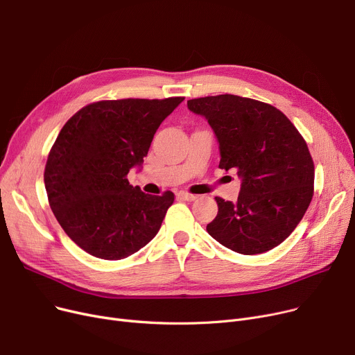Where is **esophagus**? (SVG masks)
Returning a JSON list of instances; mask_svg holds the SVG:
<instances>
[{"mask_svg": "<svg viewBox=\"0 0 355 355\" xmlns=\"http://www.w3.org/2000/svg\"><path fill=\"white\" fill-rule=\"evenodd\" d=\"M178 198L180 200H185V201H194L197 198V196L190 194V193H185V191H181V193H178Z\"/></svg>", "mask_w": 355, "mask_h": 355, "instance_id": "1", "label": "esophagus"}]
</instances>
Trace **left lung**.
Here are the masks:
<instances>
[{
    "mask_svg": "<svg viewBox=\"0 0 355 355\" xmlns=\"http://www.w3.org/2000/svg\"><path fill=\"white\" fill-rule=\"evenodd\" d=\"M205 116L220 143V168L243 180L235 202L216 197L212 239L245 255L279 245L314 196V161L305 139L278 108L232 94L187 101Z\"/></svg>",
    "mask_w": 355,
    "mask_h": 355,
    "instance_id": "1",
    "label": "left lung"
}]
</instances>
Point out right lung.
<instances>
[{"label": "right lung", "mask_w": 355, "mask_h": 355, "mask_svg": "<svg viewBox=\"0 0 355 355\" xmlns=\"http://www.w3.org/2000/svg\"><path fill=\"white\" fill-rule=\"evenodd\" d=\"M182 100H103L61 128L46 158L45 190L61 228L85 252L121 259L157 235L174 194H146L127 175L143 164L159 124Z\"/></svg>", "instance_id": "obj_1"}]
</instances>
